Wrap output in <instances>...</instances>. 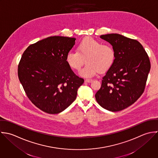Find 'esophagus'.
Segmentation results:
<instances>
[{
  "label": "esophagus",
  "mask_w": 158,
  "mask_h": 158,
  "mask_svg": "<svg viewBox=\"0 0 158 158\" xmlns=\"http://www.w3.org/2000/svg\"><path fill=\"white\" fill-rule=\"evenodd\" d=\"M85 81L86 82H88V83H91L93 81V80L92 79H90V78H88V79H86L85 80Z\"/></svg>",
  "instance_id": "1"
}]
</instances>
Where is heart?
Returning <instances> with one entry per match:
<instances>
[{"mask_svg":"<svg viewBox=\"0 0 158 158\" xmlns=\"http://www.w3.org/2000/svg\"><path fill=\"white\" fill-rule=\"evenodd\" d=\"M116 52L113 47L93 38H85L78 45L77 51L71 50L66 56V61L70 68L79 70L86 59V64L80 71V75L91 77L99 71L104 72L113 65Z\"/></svg>","mask_w":158,"mask_h":158,"instance_id":"b5f03b06","label":"heart"}]
</instances>
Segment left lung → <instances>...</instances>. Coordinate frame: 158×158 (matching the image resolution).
Wrapping results in <instances>:
<instances>
[{"mask_svg": "<svg viewBox=\"0 0 158 158\" xmlns=\"http://www.w3.org/2000/svg\"><path fill=\"white\" fill-rule=\"evenodd\" d=\"M100 37L113 47L116 57L103 77L95 98L106 110L121 111L133 104L143 94L151 68L150 59L136 40L118 34Z\"/></svg>", "mask_w": 158, "mask_h": 158, "instance_id": "obj_1", "label": "left lung"}]
</instances>
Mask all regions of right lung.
<instances>
[{
  "label": "right lung",
  "instance_id": "right-lung-1",
  "mask_svg": "<svg viewBox=\"0 0 158 158\" xmlns=\"http://www.w3.org/2000/svg\"><path fill=\"white\" fill-rule=\"evenodd\" d=\"M75 38L53 36L29 45L18 68L19 80L29 100L49 114L62 112L76 99L84 79L66 61Z\"/></svg>",
  "mask_w": 158,
  "mask_h": 158
}]
</instances>
